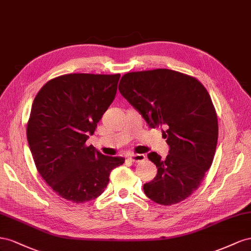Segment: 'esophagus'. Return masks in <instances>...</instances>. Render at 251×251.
I'll list each match as a JSON object with an SVG mask.
<instances>
[{
  "mask_svg": "<svg viewBox=\"0 0 251 251\" xmlns=\"http://www.w3.org/2000/svg\"><path fill=\"white\" fill-rule=\"evenodd\" d=\"M146 159L145 154H138V153H133L129 155V160L133 163H138V162H143Z\"/></svg>",
  "mask_w": 251,
  "mask_h": 251,
  "instance_id": "obj_1",
  "label": "esophagus"
}]
</instances>
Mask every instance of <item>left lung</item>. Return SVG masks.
I'll use <instances>...</instances> for the list:
<instances>
[{
  "label": "left lung",
  "mask_w": 251,
  "mask_h": 251,
  "mask_svg": "<svg viewBox=\"0 0 251 251\" xmlns=\"http://www.w3.org/2000/svg\"><path fill=\"white\" fill-rule=\"evenodd\" d=\"M119 90L150 127L166 129V159L147 154L157 174L143 186L145 195L164 206L184 201L201 185L216 153L218 116L208 91L196 77L165 68L128 73Z\"/></svg>",
  "instance_id": "1"
}]
</instances>
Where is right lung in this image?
Instances as JSON below:
<instances>
[{"label":"right lung","mask_w":251,"mask_h":251,"mask_svg":"<svg viewBox=\"0 0 251 251\" xmlns=\"http://www.w3.org/2000/svg\"><path fill=\"white\" fill-rule=\"evenodd\" d=\"M120 76L60 75L48 81L33 100L27 140L35 167L67 201L80 204L101 196L111 170L125 161L86 145L116 97Z\"/></svg>","instance_id":"right-lung-1"}]
</instances>
